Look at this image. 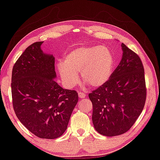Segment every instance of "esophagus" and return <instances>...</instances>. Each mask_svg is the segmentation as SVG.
<instances>
[{"mask_svg":"<svg viewBox=\"0 0 160 160\" xmlns=\"http://www.w3.org/2000/svg\"><path fill=\"white\" fill-rule=\"evenodd\" d=\"M78 95H79L80 98H85V93H83V92H78Z\"/></svg>","mask_w":160,"mask_h":160,"instance_id":"obj_1","label":"esophagus"}]
</instances>
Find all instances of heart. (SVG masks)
<instances>
[{
  "label": "heart",
  "instance_id": "obj_1",
  "mask_svg": "<svg viewBox=\"0 0 160 160\" xmlns=\"http://www.w3.org/2000/svg\"><path fill=\"white\" fill-rule=\"evenodd\" d=\"M114 59L108 47H80L70 51L57 68L63 82L73 87L81 78L92 87H99L110 79L113 71Z\"/></svg>",
  "mask_w": 160,
  "mask_h": 160
}]
</instances>
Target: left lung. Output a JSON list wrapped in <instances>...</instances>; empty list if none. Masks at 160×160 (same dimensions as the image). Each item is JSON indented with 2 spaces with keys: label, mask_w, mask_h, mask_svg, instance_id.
I'll use <instances>...</instances> for the list:
<instances>
[{
  "label": "left lung",
  "mask_w": 160,
  "mask_h": 160,
  "mask_svg": "<svg viewBox=\"0 0 160 160\" xmlns=\"http://www.w3.org/2000/svg\"><path fill=\"white\" fill-rule=\"evenodd\" d=\"M121 47L122 59L110 79L88 95L92 103L94 127L106 137L121 135L129 130L146 101L147 88L141 59L123 43Z\"/></svg>",
  "instance_id": "1"
}]
</instances>
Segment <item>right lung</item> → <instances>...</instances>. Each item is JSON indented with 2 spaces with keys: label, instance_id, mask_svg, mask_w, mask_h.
I'll use <instances>...</instances> for the list:
<instances>
[{
  "label": "right lung",
  "instance_id": "right-lung-1",
  "mask_svg": "<svg viewBox=\"0 0 160 160\" xmlns=\"http://www.w3.org/2000/svg\"><path fill=\"white\" fill-rule=\"evenodd\" d=\"M42 43L31 44L14 64L12 101L16 116L28 131L42 139H54L66 131L78 95L54 80V57L42 52Z\"/></svg>",
  "mask_w": 160,
  "mask_h": 160
}]
</instances>
